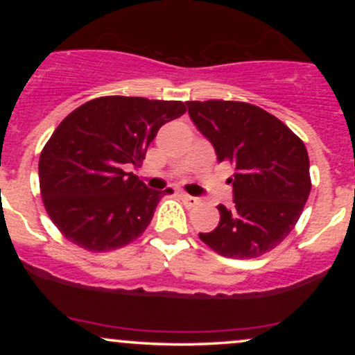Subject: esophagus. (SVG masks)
<instances>
[{"label":"esophagus","instance_id":"esophagus-1","mask_svg":"<svg viewBox=\"0 0 355 355\" xmlns=\"http://www.w3.org/2000/svg\"><path fill=\"white\" fill-rule=\"evenodd\" d=\"M180 197H182V200L185 202L189 207L198 205V202H200L197 197H191V195H187V193H180Z\"/></svg>","mask_w":355,"mask_h":355}]
</instances>
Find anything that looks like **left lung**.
<instances>
[{
  "label": "left lung",
  "instance_id": "left-lung-1",
  "mask_svg": "<svg viewBox=\"0 0 355 355\" xmlns=\"http://www.w3.org/2000/svg\"><path fill=\"white\" fill-rule=\"evenodd\" d=\"M187 107L218 162L235 168L227 180L234 205H218L217 229L198 237L229 259L267 254L294 230L311 193L304 141L279 118L245 101H187Z\"/></svg>",
  "mask_w": 355,
  "mask_h": 355
}]
</instances>
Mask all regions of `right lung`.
I'll return each mask as SVG.
<instances>
[{
  "instance_id": "right-lung-1",
  "label": "right lung",
  "mask_w": 355,
  "mask_h": 355,
  "mask_svg": "<svg viewBox=\"0 0 355 355\" xmlns=\"http://www.w3.org/2000/svg\"><path fill=\"white\" fill-rule=\"evenodd\" d=\"M185 112L182 101L113 95L87 101L61 121L38 170L43 205L64 239L100 254L144 234L172 189H146L126 168L140 166L160 126Z\"/></svg>"
}]
</instances>
